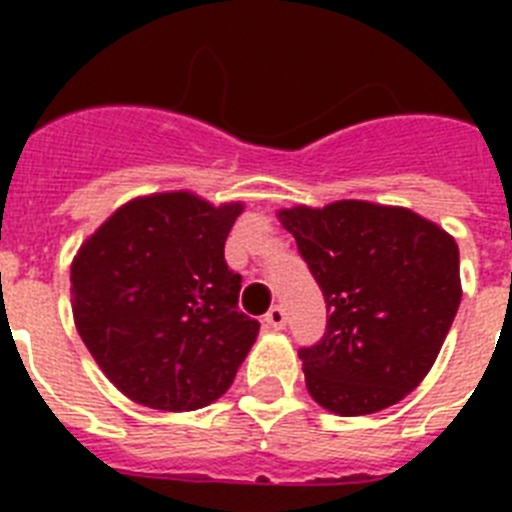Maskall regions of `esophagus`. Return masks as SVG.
<instances>
[{
	"instance_id": "obj_1",
	"label": "esophagus",
	"mask_w": 512,
	"mask_h": 512,
	"mask_svg": "<svg viewBox=\"0 0 512 512\" xmlns=\"http://www.w3.org/2000/svg\"><path fill=\"white\" fill-rule=\"evenodd\" d=\"M264 325L271 330H282L284 325H287V312H284V307L279 305L271 307V310L264 315Z\"/></svg>"
}]
</instances>
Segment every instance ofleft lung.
I'll use <instances>...</instances> for the list:
<instances>
[{
    "instance_id": "8db88e82",
    "label": "left lung",
    "mask_w": 512,
    "mask_h": 512,
    "mask_svg": "<svg viewBox=\"0 0 512 512\" xmlns=\"http://www.w3.org/2000/svg\"><path fill=\"white\" fill-rule=\"evenodd\" d=\"M330 318L300 348L312 400L351 418L390 408L431 372L461 302L459 248L405 207L341 200L279 212Z\"/></svg>"
}]
</instances>
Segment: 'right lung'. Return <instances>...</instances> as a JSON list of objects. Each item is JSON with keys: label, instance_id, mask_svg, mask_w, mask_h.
<instances>
[{"label": "right lung", "instance_id": "add662e5", "mask_svg": "<svg viewBox=\"0 0 512 512\" xmlns=\"http://www.w3.org/2000/svg\"><path fill=\"white\" fill-rule=\"evenodd\" d=\"M241 212V202L212 207L189 192L138 197L76 253V330L130 400L182 413L233 384L259 333L238 310L241 274L225 264Z\"/></svg>", "mask_w": 512, "mask_h": 512}]
</instances>
